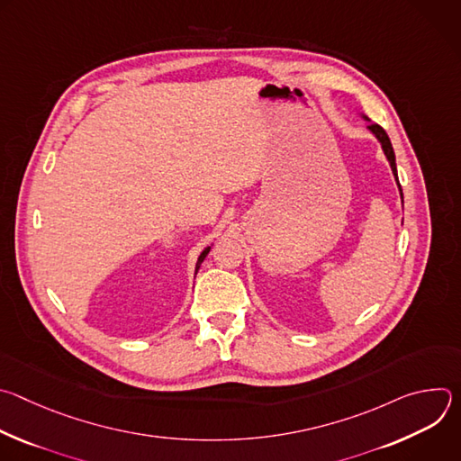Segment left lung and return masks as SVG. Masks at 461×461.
<instances>
[{
  "mask_svg": "<svg viewBox=\"0 0 461 461\" xmlns=\"http://www.w3.org/2000/svg\"><path fill=\"white\" fill-rule=\"evenodd\" d=\"M363 118L368 120L366 116H363ZM368 129L372 131V135L379 140V144H381V148H383V151H384V157H386V160H388V164H390V167H392V173H393V176H396L400 193H402V185H400V180H398V169H396V155H393V149H392V144H390L388 135L384 133V129H383L381 125H377V123H368ZM402 199H403V193H402Z\"/></svg>",
  "mask_w": 461,
  "mask_h": 461,
  "instance_id": "left-lung-1",
  "label": "left lung"
}]
</instances>
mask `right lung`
<instances>
[{
	"mask_svg": "<svg viewBox=\"0 0 461 461\" xmlns=\"http://www.w3.org/2000/svg\"><path fill=\"white\" fill-rule=\"evenodd\" d=\"M210 249H212V248L208 246V248H206V249H204V251L199 255V260H196V268H194V276H196V272H199V268H201V265H203V260L206 258V255L210 253Z\"/></svg>",
	"mask_w": 461,
	"mask_h": 461,
	"instance_id": "obj_1",
	"label": "right lung"
}]
</instances>
